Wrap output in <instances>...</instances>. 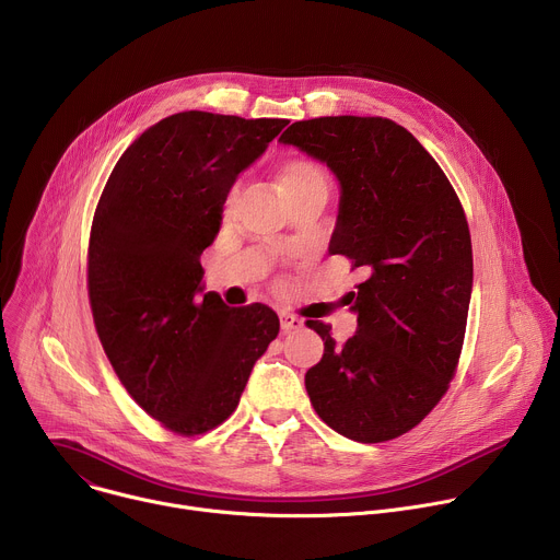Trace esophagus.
<instances>
[{"label":"esophagus","mask_w":560,"mask_h":560,"mask_svg":"<svg viewBox=\"0 0 560 560\" xmlns=\"http://www.w3.org/2000/svg\"><path fill=\"white\" fill-rule=\"evenodd\" d=\"M279 318H281V330H283V332H292V330H301V328H303L301 318L294 316V314H290V312H281Z\"/></svg>","instance_id":"obj_1"}]
</instances>
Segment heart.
<instances>
[{
	"label": "heart",
	"mask_w": 560,
	"mask_h": 560,
	"mask_svg": "<svg viewBox=\"0 0 560 560\" xmlns=\"http://www.w3.org/2000/svg\"><path fill=\"white\" fill-rule=\"evenodd\" d=\"M279 188L283 195H292L310 188H328V175L312 159H290L279 171ZM238 186H232L223 197V214H228L236 201Z\"/></svg>",
	"instance_id": "1"
}]
</instances>
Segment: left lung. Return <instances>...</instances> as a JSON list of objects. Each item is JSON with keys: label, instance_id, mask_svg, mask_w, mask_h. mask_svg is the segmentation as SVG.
<instances>
[{"label": "left lung", "instance_id": "obj_1", "mask_svg": "<svg viewBox=\"0 0 560 560\" xmlns=\"http://www.w3.org/2000/svg\"><path fill=\"white\" fill-rule=\"evenodd\" d=\"M328 164L341 184L330 250L361 268L343 348L324 322V357L305 372L314 412L359 443L417 428L456 374L471 296V238L434 156L385 117L294 121L281 139Z\"/></svg>", "mask_w": 560, "mask_h": 560}]
</instances>
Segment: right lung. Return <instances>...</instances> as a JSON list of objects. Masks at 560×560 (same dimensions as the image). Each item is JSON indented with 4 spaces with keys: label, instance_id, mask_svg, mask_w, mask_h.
I'll return each instance as SVG.
<instances>
[{
    "label": "right lung",
    "instance_id": "add662e5",
    "mask_svg": "<svg viewBox=\"0 0 560 560\" xmlns=\"http://www.w3.org/2000/svg\"><path fill=\"white\" fill-rule=\"evenodd\" d=\"M285 124L171 115L128 145L100 197L89 244L93 322L135 404L175 434L221 425L279 335V316L264 303L201 299L199 257L236 175Z\"/></svg>",
    "mask_w": 560,
    "mask_h": 560
}]
</instances>
